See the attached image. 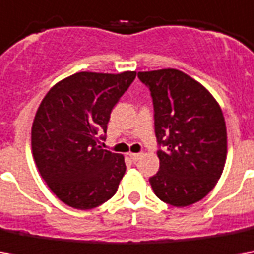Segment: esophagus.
I'll return each instance as SVG.
<instances>
[{"label":"esophagus","mask_w":254,"mask_h":254,"mask_svg":"<svg viewBox=\"0 0 254 254\" xmlns=\"http://www.w3.org/2000/svg\"><path fill=\"white\" fill-rule=\"evenodd\" d=\"M129 157H130L133 162H137V161H139V159H141L142 154H141V153H130V154H129Z\"/></svg>","instance_id":"34e87169"}]
</instances>
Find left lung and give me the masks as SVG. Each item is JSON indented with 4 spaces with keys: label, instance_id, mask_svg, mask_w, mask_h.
Masks as SVG:
<instances>
[{
    "label": "left lung",
    "instance_id": "8db88e82",
    "mask_svg": "<svg viewBox=\"0 0 254 254\" xmlns=\"http://www.w3.org/2000/svg\"><path fill=\"white\" fill-rule=\"evenodd\" d=\"M150 89L159 171L154 193L174 207L201 200L221 177L227 158L223 112L200 83L174 68L138 72Z\"/></svg>",
    "mask_w": 254,
    "mask_h": 254
}]
</instances>
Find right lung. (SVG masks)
I'll use <instances>...</instances> for the list:
<instances>
[{"label":"right lung","mask_w":254,"mask_h":254,"mask_svg":"<svg viewBox=\"0 0 254 254\" xmlns=\"http://www.w3.org/2000/svg\"><path fill=\"white\" fill-rule=\"evenodd\" d=\"M134 79V71L77 72L54 85L38 108L34 161L51 191L72 208L99 207L119 189L124 155L101 149L97 133H107L112 109Z\"/></svg>","instance_id":"obj_1"}]
</instances>
